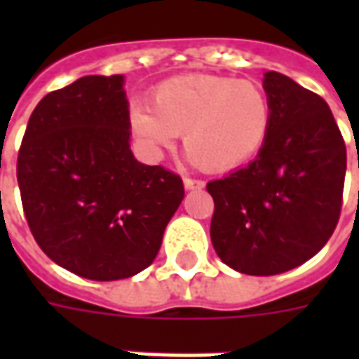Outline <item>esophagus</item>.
I'll use <instances>...</instances> for the list:
<instances>
[{
  "mask_svg": "<svg viewBox=\"0 0 359 359\" xmlns=\"http://www.w3.org/2000/svg\"><path fill=\"white\" fill-rule=\"evenodd\" d=\"M182 182H184V188H187V190H200V188H203L202 180L190 179V177H184Z\"/></svg>",
  "mask_w": 359,
  "mask_h": 359,
  "instance_id": "esophagus-1",
  "label": "esophagus"
}]
</instances>
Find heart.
Instances as JSON below:
<instances>
[{
	"mask_svg": "<svg viewBox=\"0 0 359 359\" xmlns=\"http://www.w3.org/2000/svg\"><path fill=\"white\" fill-rule=\"evenodd\" d=\"M130 128L154 154L182 134L188 157L205 171H226L262 149L271 128V103L254 81L184 74L157 84L149 109L133 105Z\"/></svg>",
	"mask_w": 359,
	"mask_h": 359,
	"instance_id": "1",
	"label": "heart"
}]
</instances>
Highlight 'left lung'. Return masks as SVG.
Wrapping results in <instances>:
<instances>
[{
	"instance_id": "1",
	"label": "left lung",
	"mask_w": 359,
	"mask_h": 359,
	"mask_svg": "<svg viewBox=\"0 0 359 359\" xmlns=\"http://www.w3.org/2000/svg\"><path fill=\"white\" fill-rule=\"evenodd\" d=\"M264 90L271 128L257 157L208 182L213 248L223 264L257 277L294 269L323 248L346 175V146L323 97L275 71Z\"/></svg>"
}]
</instances>
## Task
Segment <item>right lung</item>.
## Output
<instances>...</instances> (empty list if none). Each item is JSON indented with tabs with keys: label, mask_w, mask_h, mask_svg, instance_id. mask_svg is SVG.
Returning a JSON list of instances; mask_svg holds the SVG:
<instances>
[{
	"label": "right lung",
	"mask_w": 359,
	"mask_h": 359,
	"mask_svg": "<svg viewBox=\"0 0 359 359\" xmlns=\"http://www.w3.org/2000/svg\"><path fill=\"white\" fill-rule=\"evenodd\" d=\"M123 84V74H92L43 95L17 159L22 210L38 246L92 280L149 267L184 198L179 175L134 159Z\"/></svg>",
	"instance_id": "obj_1"
}]
</instances>
